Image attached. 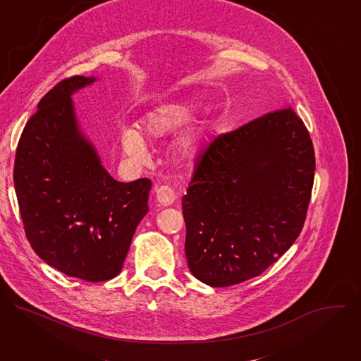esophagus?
Returning <instances> with one entry per match:
<instances>
[{
  "instance_id": "1",
  "label": "esophagus",
  "mask_w": 361,
  "mask_h": 361,
  "mask_svg": "<svg viewBox=\"0 0 361 361\" xmlns=\"http://www.w3.org/2000/svg\"><path fill=\"white\" fill-rule=\"evenodd\" d=\"M154 194H156L157 201L167 207V205H171L176 200V192L170 185H156L154 187Z\"/></svg>"
}]
</instances>
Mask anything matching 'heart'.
<instances>
[{
    "label": "heart",
    "mask_w": 361,
    "mask_h": 361,
    "mask_svg": "<svg viewBox=\"0 0 361 361\" xmlns=\"http://www.w3.org/2000/svg\"><path fill=\"white\" fill-rule=\"evenodd\" d=\"M194 111V101L174 99L164 102L147 113L141 120V130L149 138H163L185 124L176 134L171 142L174 157L185 164L194 163L202 152L205 134H207L209 121L202 116L190 117ZM121 147L128 157L137 163H145L148 159V149L142 135L133 127L121 130Z\"/></svg>",
    "instance_id": "1"
}]
</instances>
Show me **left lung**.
Instances as JSON below:
<instances>
[{
    "instance_id": "8db88e82",
    "label": "left lung",
    "mask_w": 361,
    "mask_h": 361,
    "mask_svg": "<svg viewBox=\"0 0 361 361\" xmlns=\"http://www.w3.org/2000/svg\"><path fill=\"white\" fill-rule=\"evenodd\" d=\"M314 169L310 134L291 109L213 140L183 197L192 276L228 287L276 263L302 228Z\"/></svg>"
}]
</instances>
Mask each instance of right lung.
I'll return each instance as SVG.
<instances>
[{
	"instance_id": "obj_1",
	"label": "right lung",
	"mask_w": 361,
	"mask_h": 361,
	"mask_svg": "<svg viewBox=\"0 0 361 361\" xmlns=\"http://www.w3.org/2000/svg\"><path fill=\"white\" fill-rule=\"evenodd\" d=\"M97 80L75 75L41 98L14 164L32 250L48 266L91 283L120 274L135 228L148 213L151 190L148 178L114 180L80 127L71 97Z\"/></svg>"
}]
</instances>
